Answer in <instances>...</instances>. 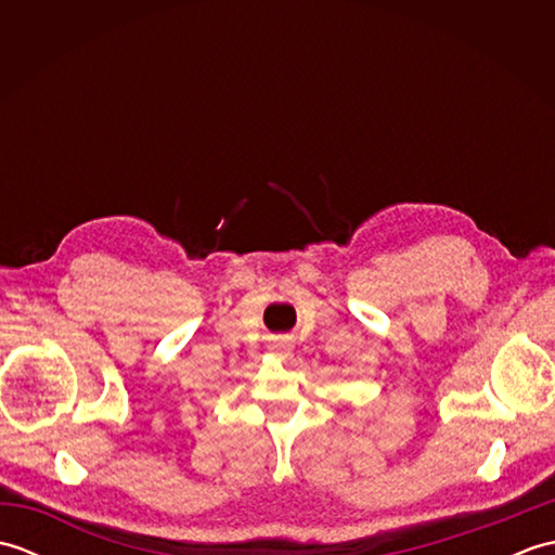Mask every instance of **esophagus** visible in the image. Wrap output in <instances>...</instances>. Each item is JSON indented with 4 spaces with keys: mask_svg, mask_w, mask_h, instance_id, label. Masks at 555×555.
Masks as SVG:
<instances>
[{
    "mask_svg": "<svg viewBox=\"0 0 555 555\" xmlns=\"http://www.w3.org/2000/svg\"><path fill=\"white\" fill-rule=\"evenodd\" d=\"M271 348H274V352L281 360L291 356V348H288V344H284V340H274V346H271Z\"/></svg>",
    "mask_w": 555,
    "mask_h": 555,
    "instance_id": "1",
    "label": "esophagus"
}]
</instances>
